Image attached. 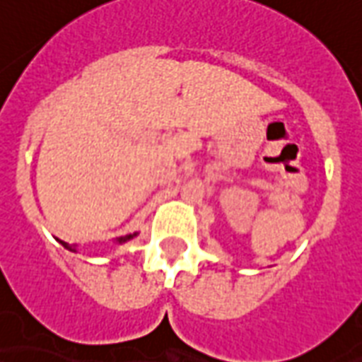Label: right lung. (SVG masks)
<instances>
[{
  "label": "right lung",
  "mask_w": 362,
  "mask_h": 362,
  "mask_svg": "<svg viewBox=\"0 0 362 362\" xmlns=\"http://www.w3.org/2000/svg\"><path fill=\"white\" fill-rule=\"evenodd\" d=\"M136 235H138V232H134V234H128V235H120V238H117V243L130 242V240H132V238H136ZM57 242L61 243V245H63L65 249H69V251H74V253H76V247H74V245H69V243L61 242V240H57Z\"/></svg>",
  "instance_id": "1"
}]
</instances>
